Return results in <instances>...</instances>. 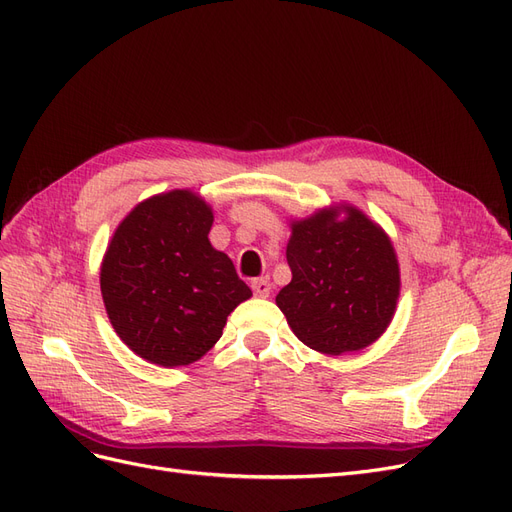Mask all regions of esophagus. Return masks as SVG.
<instances>
[{"mask_svg":"<svg viewBox=\"0 0 512 512\" xmlns=\"http://www.w3.org/2000/svg\"><path fill=\"white\" fill-rule=\"evenodd\" d=\"M252 290H254L256 297L265 299V297H269V292H271V282L267 280V277H260V280L252 282Z\"/></svg>","mask_w":512,"mask_h":512,"instance_id":"34e87169","label":"esophagus"}]
</instances>
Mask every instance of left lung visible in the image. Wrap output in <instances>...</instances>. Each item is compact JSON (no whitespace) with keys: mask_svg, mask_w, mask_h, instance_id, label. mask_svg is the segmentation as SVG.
<instances>
[{"mask_svg":"<svg viewBox=\"0 0 512 512\" xmlns=\"http://www.w3.org/2000/svg\"><path fill=\"white\" fill-rule=\"evenodd\" d=\"M324 209L292 224V280L275 297L290 329L322 354L361 350L384 333L399 297V265L384 230L359 209Z\"/></svg>","mask_w":512,"mask_h":512,"instance_id":"8db88e82","label":"left lung"}]
</instances>
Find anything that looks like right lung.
<instances>
[{"label": "right lung", "instance_id": "add662e5", "mask_svg": "<svg viewBox=\"0 0 512 512\" xmlns=\"http://www.w3.org/2000/svg\"><path fill=\"white\" fill-rule=\"evenodd\" d=\"M211 224L203 198L175 190L136 205L108 245L100 271L106 314L149 363L198 361L232 309L252 297L232 260L209 243Z\"/></svg>", "mask_w": 512, "mask_h": 512}]
</instances>
